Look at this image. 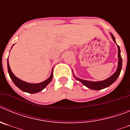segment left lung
Instances as JSON below:
<instances>
[{
    "label": "left lung",
    "instance_id": "8db88e82",
    "mask_svg": "<svg viewBox=\"0 0 130 130\" xmlns=\"http://www.w3.org/2000/svg\"><path fill=\"white\" fill-rule=\"evenodd\" d=\"M112 38L113 39L114 42H115V38L113 36L112 34ZM118 46V49H119V53H118V57H119V62H118V68H117V71L115 72V73L113 74L112 75H111L110 77H109L108 79H107L105 81H98V82H92V81H85V80H83L81 79H78L76 78L78 81H81L84 85H85L86 87H87L88 88H90V89H93V90H102L103 88H105L106 87H108L109 86H110L111 85H112L115 81L117 79V78L119 77V75H120V72H121L122 69V57L120 56V49L119 47V45Z\"/></svg>",
    "mask_w": 130,
    "mask_h": 130
}]
</instances>
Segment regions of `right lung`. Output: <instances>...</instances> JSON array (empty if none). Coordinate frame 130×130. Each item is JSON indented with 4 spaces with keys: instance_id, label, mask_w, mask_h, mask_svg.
<instances>
[{
    "instance_id": "1",
    "label": "right lung",
    "mask_w": 130,
    "mask_h": 130,
    "mask_svg": "<svg viewBox=\"0 0 130 130\" xmlns=\"http://www.w3.org/2000/svg\"><path fill=\"white\" fill-rule=\"evenodd\" d=\"M8 70L9 75H10V78L13 82V83L19 89L23 90V92H26L30 93V94H34V93H37L39 92L42 91L45 87L49 83L51 82V80L53 79V73H51V76L49 77L47 80H45L43 82L37 84H31L25 82L23 81H21V79H18V77H16L13 73L11 72V70H10V65H9L8 59Z\"/></svg>"
}]
</instances>
